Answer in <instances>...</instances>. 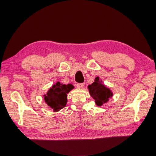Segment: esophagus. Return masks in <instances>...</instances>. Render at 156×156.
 Segmentation results:
<instances>
[{"label":"esophagus","mask_w":156,"mask_h":156,"mask_svg":"<svg viewBox=\"0 0 156 156\" xmlns=\"http://www.w3.org/2000/svg\"><path fill=\"white\" fill-rule=\"evenodd\" d=\"M84 85H85L84 83H77L76 86H77V87L79 88V89H82V88L84 87Z\"/></svg>","instance_id":"34e87169"}]
</instances>
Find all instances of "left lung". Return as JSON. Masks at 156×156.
I'll use <instances>...</instances> for the list:
<instances>
[{
	"instance_id": "1",
	"label": "left lung",
	"mask_w": 156,
	"mask_h": 156,
	"mask_svg": "<svg viewBox=\"0 0 156 156\" xmlns=\"http://www.w3.org/2000/svg\"><path fill=\"white\" fill-rule=\"evenodd\" d=\"M87 88L90 95L98 106H102L108 102L113 95L112 90L102 83V80H100L98 76L95 78L94 82L91 85H89Z\"/></svg>"
}]
</instances>
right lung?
Here are the masks:
<instances>
[{"label":"right lung","mask_w":156,"mask_h":156,"mask_svg":"<svg viewBox=\"0 0 156 156\" xmlns=\"http://www.w3.org/2000/svg\"><path fill=\"white\" fill-rule=\"evenodd\" d=\"M74 88V85L71 83L65 85L56 82L43 97L45 102L52 109L53 112H57L66 106L67 94Z\"/></svg>","instance_id":"add662e5"}]
</instances>
